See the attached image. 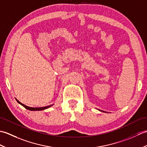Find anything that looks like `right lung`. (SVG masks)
I'll return each mask as SVG.
<instances>
[{"instance_id":"1","label":"right lung","mask_w":147,"mask_h":147,"mask_svg":"<svg viewBox=\"0 0 147 147\" xmlns=\"http://www.w3.org/2000/svg\"><path fill=\"white\" fill-rule=\"evenodd\" d=\"M16 100L19 103V104H20L21 105H23L24 108H26V109H28V110H30V111H42V110H44V109H47L50 107H51V106L52 105H50L49 106H46V107H28V106H26L25 105L23 104L20 101H18V100Z\"/></svg>"}]
</instances>
